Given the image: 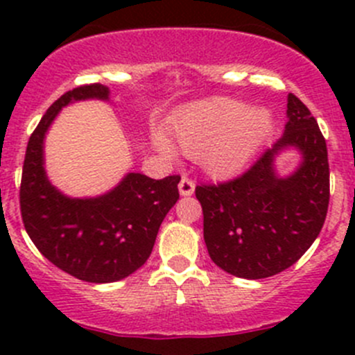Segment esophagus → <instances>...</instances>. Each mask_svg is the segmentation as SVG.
<instances>
[{"label":"esophagus","mask_w":355,"mask_h":355,"mask_svg":"<svg viewBox=\"0 0 355 355\" xmlns=\"http://www.w3.org/2000/svg\"><path fill=\"white\" fill-rule=\"evenodd\" d=\"M178 191H180V196L187 198V196H192L196 191V184L189 177H182L180 184H178Z\"/></svg>","instance_id":"obj_1"}]
</instances>
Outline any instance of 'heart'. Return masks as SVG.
I'll use <instances>...</instances> for the list:
<instances>
[{
	"label": "heart",
	"mask_w": 355,
	"mask_h": 355,
	"mask_svg": "<svg viewBox=\"0 0 355 355\" xmlns=\"http://www.w3.org/2000/svg\"><path fill=\"white\" fill-rule=\"evenodd\" d=\"M178 149L199 156L200 164L218 178L234 177L261 151L273 132V116L264 108H249L230 98H213L187 106L171 121ZM156 146L171 155V146L156 137Z\"/></svg>",
	"instance_id": "b5f03b06"
}]
</instances>
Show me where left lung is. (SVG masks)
Segmentation results:
<instances>
[{
    "mask_svg": "<svg viewBox=\"0 0 355 355\" xmlns=\"http://www.w3.org/2000/svg\"><path fill=\"white\" fill-rule=\"evenodd\" d=\"M285 132L241 177L198 185L204 242L227 273L261 280L287 270L313 245L330 202L327 141L307 106L288 94ZM301 155L297 170L280 178L274 161L284 150Z\"/></svg>",
    "mask_w": 355,
    "mask_h": 355,
    "instance_id": "8db88e82",
    "label": "left lung"
}]
</instances>
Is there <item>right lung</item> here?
Listing matches in <instances>:
<instances>
[{
	"mask_svg": "<svg viewBox=\"0 0 355 355\" xmlns=\"http://www.w3.org/2000/svg\"><path fill=\"white\" fill-rule=\"evenodd\" d=\"M108 101L101 84L80 85L53 103L28 139L20 184L24 227L39 252L78 280L111 284L137 271L151 256L157 230L178 200V175L155 180L127 173L110 192L68 198L44 170V137L70 103Z\"/></svg>",
	"mask_w": 355,
	"mask_h": 355,
	"instance_id": "right-lung-1",
	"label": "right lung"
}]
</instances>
